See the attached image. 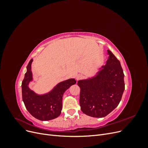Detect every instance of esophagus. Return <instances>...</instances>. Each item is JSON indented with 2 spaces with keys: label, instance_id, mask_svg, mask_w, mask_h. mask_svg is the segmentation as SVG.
Listing matches in <instances>:
<instances>
[{
  "label": "esophagus",
  "instance_id": "obj_1",
  "mask_svg": "<svg viewBox=\"0 0 148 148\" xmlns=\"http://www.w3.org/2000/svg\"><path fill=\"white\" fill-rule=\"evenodd\" d=\"M83 76L82 74H78L76 76V79H77V80H79L80 79H82L83 78Z\"/></svg>",
  "mask_w": 148,
  "mask_h": 148
}]
</instances>
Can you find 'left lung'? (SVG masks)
<instances>
[{
    "mask_svg": "<svg viewBox=\"0 0 148 148\" xmlns=\"http://www.w3.org/2000/svg\"><path fill=\"white\" fill-rule=\"evenodd\" d=\"M108 59L96 74L78 82L79 105L84 114L104 117L117 107L125 90L124 74L120 61L107 50Z\"/></svg>",
    "mask_w": 148,
    "mask_h": 148,
    "instance_id": "obj_1",
    "label": "left lung"
}]
</instances>
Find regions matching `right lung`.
Masks as SVG:
<instances>
[{"mask_svg":"<svg viewBox=\"0 0 148 148\" xmlns=\"http://www.w3.org/2000/svg\"><path fill=\"white\" fill-rule=\"evenodd\" d=\"M31 59L26 66V72L22 82V99L26 109L34 117L42 121L54 119L61 114L62 97L67 89L76 83L75 78H70L56 84L50 91L39 95L29 87L33 81Z\"/></svg>","mask_w":148,"mask_h":148,"instance_id":"obj_1","label":"right lung"}]
</instances>
